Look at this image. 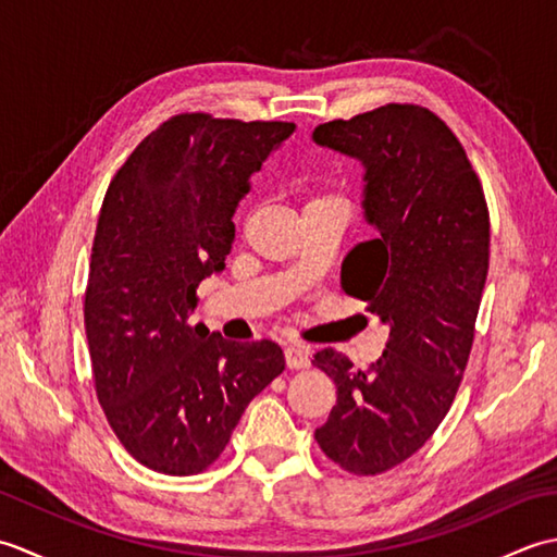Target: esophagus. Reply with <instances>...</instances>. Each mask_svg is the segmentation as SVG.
I'll return each mask as SVG.
<instances>
[{"instance_id":"esophagus-1","label":"esophagus","mask_w":557,"mask_h":557,"mask_svg":"<svg viewBox=\"0 0 557 557\" xmlns=\"http://www.w3.org/2000/svg\"><path fill=\"white\" fill-rule=\"evenodd\" d=\"M285 361H287V369L292 371H301V369H309L311 366V354L304 345H289L285 349Z\"/></svg>"}]
</instances>
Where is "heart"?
Segmentation results:
<instances>
[{
    "instance_id": "heart-1",
    "label": "heart",
    "mask_w": 557,
    "mask_h": 557,
    "mask_svg": "<svg viewBox=\"0 0 557 557\" xmlns=\"http://www.w3.org/2000/svg\"><path fill=\"white\" fill-rule=\"evenodd\" d=\"M321 198H330V196H321ZM313 200H318V198H313Z\"/></svg>"
}]
</instances>
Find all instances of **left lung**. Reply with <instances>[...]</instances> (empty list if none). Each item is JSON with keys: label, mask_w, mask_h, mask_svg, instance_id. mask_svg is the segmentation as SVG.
<instances>
[{"label": "left lung", "mask_w": 557, "mask_h": 557, "mask_svg": "<svg viewBox=\"0 0 557 557\" xmlns=\"http://www.w3.org/2000/svg\"><path fill=\"white\" fill-rule=\"evenodd\" d=\"M313 140L363 164L375 236L347 253L342 289L389 327L363 371L335 349L313 357L337 385L315 441L342 469L373 476L417 453L453 407L488 275V206L457 136L419 104L321 124Z\"/></svg>", "instance_id": "obj_1"}]
</instances>
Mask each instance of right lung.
<instances>
[{"label": "right lung", "mask_w": 557, "mask_h": 557, "mask_svg": "<svg viewBox=\"0 0 557 557\" xmlns=\"http://www.w3.org/2000/svg\"><path fill=\"white\" fill-rule=\"evenodd\" d=\"M294 128L176 114L104 194L83 306L92 377L126 453L160 474L208 469L285 371L275 342H230L188 315L200 282L224 270L251 174Z\"/></svg>", "instance_id": "obj_1"}]
</instances>
